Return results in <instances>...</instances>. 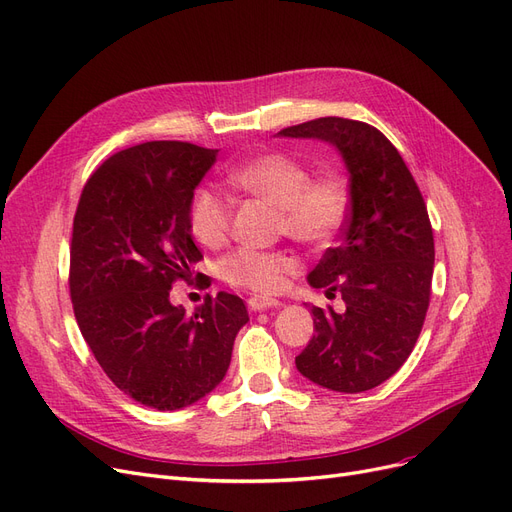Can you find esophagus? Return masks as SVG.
Masks as SVG:
<instances>
[{
  "instance_id": "esophagus-1",
  "label": "esophagus",
  "mask_w": 512,
  "mask_h": 512,
  "mask_svg": "<svg viewBox=\"0 0 512 512\" xmlns=\"http://www.w3.org/2000/svg\"><path fill=\"white\" fill-rule=\"evenodd\" d=\"M280 301L278 299H272V297H251L249 299V308L251 312H263V310H270V308H278Z\"/></svg>"
}]
</instances>
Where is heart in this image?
I'll use <instances>...</instances> for the list:
<instances>
[{
    "mask_svg": "<svg viewBox=\"0 0 512 512\" xmlns=\"http://www.w3.org/2000/svg\"><path fill=\"white\" fill-rule=\"evenodd\" d=\"M227 183L240 194L276 208V225L287 236L320 246L342 227L348 211L346 187L337 177L310 179V170L287 154H261L227 170ZM232 204L213 187H200L189 202V227L194 238L215 249L230 234ZM297 270L287 251L238 249L219 261L221 278L236 289L272 295Z\"/></svg>",
    "mask_w": 512,
    "mask_h": 512,
    "instance_id": "1",
    "label": "heart"
}]
</instances>
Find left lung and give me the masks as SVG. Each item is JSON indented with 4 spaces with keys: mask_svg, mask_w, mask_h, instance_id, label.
Listing matches in <instances>:
<instances>
[{
    "mask_svg": "<svg viewBox=\"0 0 512 512\" xmlns=\"http://www.w3.org/2000/svg\"><path fill=\"white\" fill-rule=\"evenodd\" d=\"M337 149L348 170L344 238L308 274L310 287L342 295L346 310L310 306V344L297 371L335 392H365L403 367L430 304L434 240L424 198L396 147L380 130L346 118H318L278 132Z\"/></svg>",
    "mask_w": 512,
    "mask_h": 512,
    "instance_id": "left-lung-1",
    "label": "left lung"
}]
</instances>
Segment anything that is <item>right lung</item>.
Segmentation results:
<instances>
[{"instance_id": "right-lung-1", "label": "right lung", "mask_w": 512, "mask_h": 512, "mask_svg": "<svg viewBox=\"0 0 512 512\" xmlns=\"http://www.w3.org/2000/svg\"><path fill=\"white\" fill-rule=\"evenodd\" d=\"M219 149L149 141L113 154L86 181L73 217L69 291L78 327L109 380L130 399L177 411L213 392L249 323L230 293L189 316L170 304L202 259L189 227L194 189Z\"/></svg>"}]
</instances>
